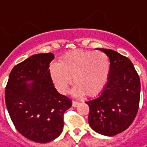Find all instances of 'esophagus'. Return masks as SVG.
I'll list each match as a JSON object with an SVG mask.
<instances>
[{"mask_svg": "<svg viewBox=\"0 0 147 147\" xmlns=\"http://www.w3.org/2000/svg\"><path fill=\"white\" fill-rule=\"evenodd\" d=\"M78 105H79V102H77V101H73V102H72V107H75V108H76Z\"/></svg>", "mask_w": 147, "mask_h": 147, "instance_id": "esophagus-1", "label": "esophagus"}]
</instances>
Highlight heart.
<instances>
[{"label": "heart", "mask_w": 147, "mask_h": 147, "mask_svg": "<svg viewBox=\"0 0 147 147\" xmlns=\"http://www.w3.org/2000/svg\"><path fill=\"white\" fill-rule=\"evenodd\" d=\"M110 71L108 56L100 51L77 49L62 55L50 67V76L56 89L66 94L73 80L74 93L95 96L107 84ZM73 78H71V77Z\"/></svg>", "instance_id": "obj_1"}]
</instances>
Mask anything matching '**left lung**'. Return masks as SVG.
<instances>
[{
  "instance_id": "8db88e82",
  "label": "left lung",
  "mask_w": 147,
  "mask_h": 147,
  "mask_svg": "<svg viewBox=\"0 0 147 147\" xmlns=\"http://www.w3.org/2000/svg\"><path fill=\"white\" fill-rule=\"evenodd\" d=\"M110 61V71L104 90L96 99L86 102L90 108L89 124L104 136L125 131L136 118L141 92L139 76L131 61L117 52L99 48Z\"/></svg>"
}]
</instances>
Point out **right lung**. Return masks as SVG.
<instances>
[{
	"instance_id": "right-lung-1",
	"label": "right lung",
	"mask_w": 147,
	"mask_h": 147,
	"mask_svg": "<svg viewBox=\"0 0 147 147\" xmlns=\"http://www.w3.org/2000/svg\"><path fill=\"white\" fill-rule=\"evenodd\" d=\"M53 59L51 53L29 57L12 69L5 87V105L17 131L38 143L61 134L63 113L71 106L51 79L48 68Z\"/></svg>"
}]
</instances>
